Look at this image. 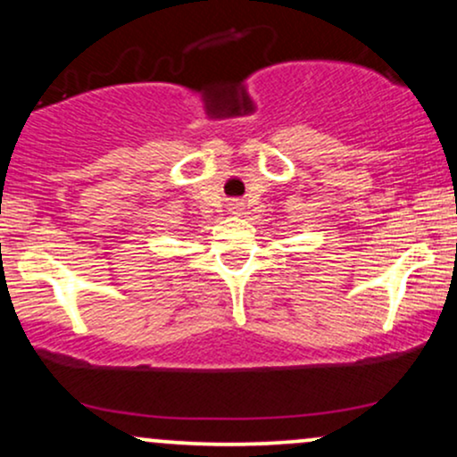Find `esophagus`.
Returning <instances> with one entry per match:
<instances>
[{"label":"esophagus","mask_w":457,"mask_h":457,"mask_svg":"<svg viewBox=\"0 0 457 457\" xmlns=\"http://www.w3.org/2000/svg\"><path fill=\"white\" fill-rule=\"evenodd\" d=\"M229 214H234V217H238V214H243V204H240V202H232V204H229Z\"/></svg>","instance_id":"1"}]
</instances>
